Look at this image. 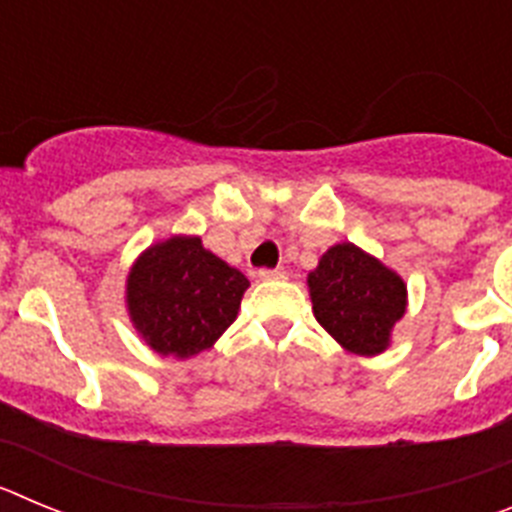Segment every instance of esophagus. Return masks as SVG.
I'll list each match as a JSON object with an SVG mask.
<instances>
[{
  "label": "esophagus",
  "instance_id": "esophagus-1",
  "mask_svg": "<svg viewBox=\"0 0 512 512\" xmlns=\"http://www.w3.org/2000/svg\"><path fill=\"white\" fill-rule=\"evenodd\" d=\"M287 277V271L284 269H261L259 271V279H264V282H274V279H284Z\"/></svg>",
  "mask_w": 512,
  "mask_h": 512
}]
</instances>
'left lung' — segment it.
<instances>
[{
    "mask_svg": "<svg viewBox=\"0 0 512 512\" xmlns=\"http://www.w3.org/2000/svg\"><path fill=\"white\" fill-rule=\"evenodd\" d=\"M307 284L318 323L354 354H382L392 325L405 315L402 279L354 243L323 253Z\"/></svg>",
    "mask_w": 512,
    "mask_h": 512,
    "instance_id": "left-lung-1",
    "label": "left lung"
}]
</instances>
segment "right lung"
Here are the masks:
<instances>
[{
    "label": "right lung",
    "mask_w": 512,
    "mask_h": 512,
    "mask_svg": "<svg viewBox=\"0 0 512 512\" xmlns=\"http://www.w3.org/2000/svg\"><path fill=\"white\" fill-rule=\"evenodd\" d=\"M248 279L205 251L200 238L148 248L128 277V310L148 346L164 356L200 354L235 320Z\"/></svg>",
    "instance_id": "add662e5"
}]
</instances>
